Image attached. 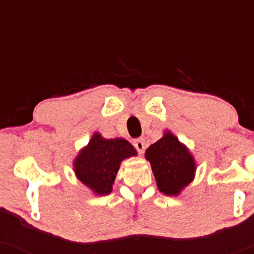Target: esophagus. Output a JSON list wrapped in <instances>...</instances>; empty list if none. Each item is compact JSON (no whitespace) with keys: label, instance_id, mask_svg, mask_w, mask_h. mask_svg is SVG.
Instances as JSON below:
<instances>
[{"label":"esophagus","instance_id":"34e87169","mask_svg":"<svg viewBox=\"0 0 254 254\" xmlns=\"http://www.w3.org/2000/svg\"><path fill=\"white\" fill-rule=\"evenodd\" d=\"M134 147L136 148V151L139 153H143V151H145V141H143V139H137L134 141Z\"/></svg>","mask_w":254,"mask_h":254}]
</instances>
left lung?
Wrapping results in <instances>:
<instances>
[{
	"label": "left lung",
	"instance_id": "8db88e82",
	"mask_svg": "<svg viewBox=\"0 0 254 254\" xmlns=\"http://www.w3.org/2000/svg\"><path fill=\"white\" fill-rule=\"evenodd\" d=\"M145 157L150 161L158 189L167 195H177L193 179V157L171 132H166L162 139L151 145Z\"/></svg>",
	"mask_w": 254,
	"mask_h": 254
}]
</instances>
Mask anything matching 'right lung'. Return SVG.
Segmentation results:
<instances>
[{"label":"right lung","instance_id":"obj_1","mask_svg":"<svg viewBox=\"0 0 254 254\" xmlns=\"http://www.w3.org/2000/svg\"><path fill=\"white\" fill-rule=\"evenodd\" d=\"M135 155L136 151L127 140L103 139L96 132L76 158V176L98 195L109 194L120 162Z\"/></svg>","mask_w":254,"mask_h":254}]
</instances>
